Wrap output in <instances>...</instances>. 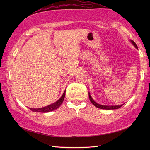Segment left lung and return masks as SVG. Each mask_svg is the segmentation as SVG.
<instances>
[{"instance_id": "1", "label": "left lung", "mask_w": 150, "mask_h": 150, "mask_svg": "<svg viewBox=\"0 0 150 150\" xmlns=\"http://www.w3.org/2000/svg\"><path fill=\"white\" fill-rule=\"evenodd\" d=\"M130 41H131V43H132L134 45V46L136 48L138 49L137 45L136 44V43L133 41V40H130ZM89 99H90V101L92 103V104H93L94 106H95L98 108L104 109V110H115V109H118V108H121L122 105H123V104H121V105H120V106L119 105L118 106H104V105H101V104H99L96 103L93 100V98H91V96L89 93Z\"/></svg>"}]
</instances>
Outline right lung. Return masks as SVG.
Returning <instances> with one entry per match:
<instances>
[{"label":"right lung","mask_w":150,"mask_h":150,"mask_svg":"<svg viewBox=\"0 0 150 150\" xmlns=\"http://www.w3.org/2000/svg\"><path fill=\"white\" fill-rule=\"evenodd\" d=\"M65 94H66V91L58 101L54 103L53 104H51V105H49L47 106H45L43 108H29V109L32 111L36 112H47L54 111L61 105V104L62 103L63 101H64V99Z\"/></svg>","instance_id":"obj_1"}]
</instances>
